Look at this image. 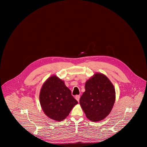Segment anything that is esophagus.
I'll return each instance as SVG.
<instances>
[{"label": "esophagus", "mask_w": 147, "mask_h": 147, "mask_svg": "<svg viewBox=\"0 0 147 147\" xmlns=\"http://www.w3.org/2000/svg\"><path fill=\"white\" fill-rule=\"evenodd\" d=\"M76 99L78 101H79V99H80V95H77V96H76Z\"/></svg>", "instance_id": "obj_1"}]
</instances>
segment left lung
Wrapping results in <instances>:
<instances>
[{
  "mask_svg": "<svg viewBox=\"0 0 147 147\" xmlns=\"http://www.w3.org/2000/svg\"><path fill=\"white\" fill-rule=\"evenodd\" d=\"M85 91L80 98V104L88 119L93 122L108 116L115 101V90L105 75L96 73L85 85Z\"/></svg>",
  "mask_w": 147,
  "mask_h": 147,
  "instance_id": "obj_1",
  "label": "left lung"
}]
</instances>
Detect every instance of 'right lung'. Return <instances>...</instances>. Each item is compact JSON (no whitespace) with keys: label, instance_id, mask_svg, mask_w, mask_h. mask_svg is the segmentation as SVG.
<instances>
[{"label":"right lung","instance_id":"add662e5","mask_svg":"<svg viewBox=\"0 0 147 147\" xmlns=\"http://www.w3.org/2000/svg\"><path fill=\"white\" fill-rule=\"evenodd\" d=\"M40 101L44 113L58 121L65 119L78 103L64 82L56 76L49 77L43 85Z\"/></svg>","mask_w":147,"mask_h":147}]
</instances>
